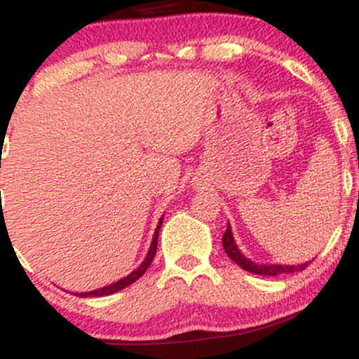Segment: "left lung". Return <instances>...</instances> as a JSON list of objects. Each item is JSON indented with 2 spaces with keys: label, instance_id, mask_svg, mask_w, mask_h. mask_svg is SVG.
I'll list each match as a JSON object with an SVG mask.
<instances>
[{
  "label": "left lung",
  "instance_id": "1",
  "mask_svg": "<svg viewBox=\"0 0 359 359\" xmlns=\"http://www.w3.org/2000/svg\"><path fill=\"white\" fill-rule=\"evenodd\" d=\"M222 248H224L226 255H228L234 263H238L243 270L250 271V273H255V275H269V277H275V275L302 271L309 266V263H302V265H257V263L251 262V259L246 258L245 255L238 250L229 222H228V229H226L224 236H222Z\"/></svg>",
  "mask_w": 359,
  "mask_h": 359
}]
</instances>
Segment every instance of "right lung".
Wrapping results in <instances>:
<instances>
[{"instance_id": "right-lung-1", "label": "right lung", "mask_w": 359, "mask_h": 359, "mask_svg": "<svg viewBox=\"0 0 359 359\" xmlns=\"http://www.w3.org/2000/svg\"><path fill=\"white\" fill-rule=\"evenodd\" d=\"M162 221H163V217H160L158 226H156L155 234H154V241H151V245H150V250H148L145 259H143L142 265H140L137 270L131 271V273L128 275V277L118 280V282H114V283H111V285L97 288V290H93V292H82V294H77V295H79V297H104V295L114 294V292L123 290V288H125V287L131 285V283H133V282H137V280L142 277L143 273H145L148 266H150V263L154 262L155 253H156V243H158V231H160V226H162Z\"/></svg>"}]
</instances>
